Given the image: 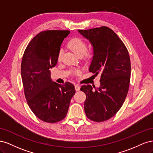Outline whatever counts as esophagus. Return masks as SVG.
Here are the masks:
<instances>
[{"label": "esophagus", "instance_id": "1", "mask_svg": "<svg viewBox=\"0 0 153 153\" xmlns=\"http://www.w3.org/2000/svg\"><path fill=\"white\" fill-rule=\"evenodd\" d=\"M75 90H76V91H80V85L76 84V85H75Z\"/></svg>", "mask_w": 153, "mask_h": 153}]
</instances>
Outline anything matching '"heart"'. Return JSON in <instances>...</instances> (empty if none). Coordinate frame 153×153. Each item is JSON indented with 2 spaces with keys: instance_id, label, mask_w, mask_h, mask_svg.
I'll return each instance as SVG.
<instances>
[{
  "instance_id": "b5f03b06",
  "label": "heart",
  "mask_w": 153,
  "mask_h": 153,
  "mask_svg": "<svg viewBox=\"0 0 153 153\" xmlns=\"http://www.w3.org/2000/svg\"><path fill=\"white\" fill-rule=\"evenodd\" d=\"M68 47L74 53H75L78 57L80 56V55L83 56V55L87 51V45L85 42L80 38H74L71 39L68 43ZM62 55V50H59L57 57L59 61L61 59Z\"/></svg>"
}]
</instances>
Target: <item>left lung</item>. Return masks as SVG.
<instances>
[{"label": "left lung", "mask_w": 153, "mask_h": 153, "mask_svg": "<svg viewBox=\"0 0 153 153\" xmlns=\"http://www.w3.org/2000/svg\"><path fill=\"white\" fill-rule=\"evenodd\" d=\"M93 47L89 71L101 73L100 86L92 89L82 85L86 95L84 110L87 117L96 122L110 119L121 108L126 98L131 76L128 51L117 35L107 27L78 30Z\"/></svg>", "instance_id": "obj_1"}]
</instances>
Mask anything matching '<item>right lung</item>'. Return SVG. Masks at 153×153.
Segmentation results:
<instances>
[{
	"mask_svg": "<svg viewBox=\"0 0 153 153\" xmlns=\"http://www.w3.org/2000/svg\"><path fill=\"white\" fill-rule=\"evenodd\" d=\"M69 30L41 32L27 45L21 63V75L27 103L36 117L54 123L65 118L75 93L69 82L59 84L51 79L50 69L55 66L58 53Z\"/></svg>",
	"mask_w": 153,
	"mask_h": 153,
	"instance_id": "1",
	"label": "right lung"
}]
</instances>
